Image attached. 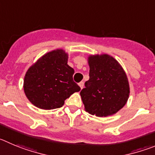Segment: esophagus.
Wrapping results in <instances>:
<instances>
[{
    "label": "esophagus",
    "mask_w": 155,
    "mask_h": 155,
    "mask_svg": "<svg viewBox=\"0 0 155 155\" xmlns=\"http://www.w3.org/2000/svg\"><path fill=\"white\" fill-rule=\"evenodd\" d=\"M79 87L81 88V89H82V88H83V86H84V82H80L79 83Z\"/></svg>",
    "instance_id": "34e87169"
}]
</instances>
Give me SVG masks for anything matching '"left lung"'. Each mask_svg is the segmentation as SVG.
<instances>
[{"label":"left lung","instance_id":"obj_1","mask_svg":"<svg viewBox=\"0 0 155 155\" xmlns=\"http://www.w3.org/2000/svg\"><path fill=\"white\" fill-rule=\"evenodd\" d=\"M89 79L80 92L86 112L98 117L118 112L127 103L129 82L125 70L108 54L89 55Z\"/></svg>","mask_w":155,"mask_h":155}]
</instances>
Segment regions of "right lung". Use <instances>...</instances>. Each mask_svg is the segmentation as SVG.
<instances>
[{
    "mask_svg": "<svg viewBox=\"0 0 155 155\" xmlns=\"http://www.w3.org/2000/svg\"><path fill=\"white\" fill-rule=\"evenodd\" d=\"M68 53L56 49L45 53L26 73L24 90L28 100L44 110L60 108L80 87L73 81L74 69L67 64Z\"/></svg>",
    "mask_w": 155,
    "mask_h": 155,
    "instance_id": "right-lung-1",
    "label": "right lung"
}]
</instances>
